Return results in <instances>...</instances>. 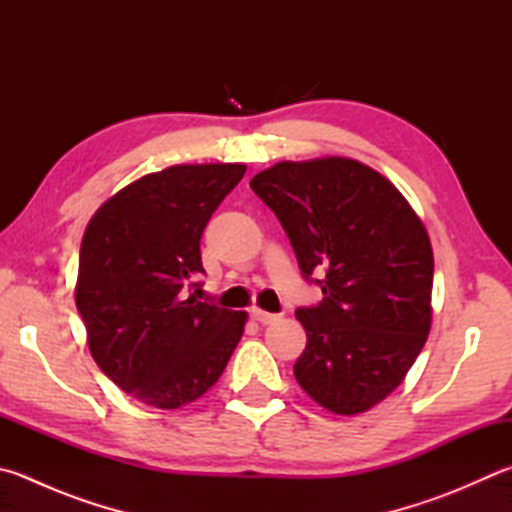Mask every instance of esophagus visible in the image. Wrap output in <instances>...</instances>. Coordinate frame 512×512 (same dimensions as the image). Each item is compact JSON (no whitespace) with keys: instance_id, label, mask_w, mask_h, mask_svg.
Instances as JSON below:
<instances>
[{"instance_id":"34e87169","label":"esophagus","mask_w":512,"mask_h":512,"mask_svg":"<svg viewBox=\"0 0 512 512\" xmlns=\"http://www.w3.org/2000/svg\"><path fill=\"white\" fill-rule=\"evenodd\" d=\"M252 318L254 321H258L260 325H269V323H274V321H278V314H269V312H263V310H258V307H254L252 310Z\"/></svg>"}]
</instances>
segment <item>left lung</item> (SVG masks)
Returning <instances> with one entry per match:
<instances>
[{"label": "left lung", "instance_id": "obj_1", "mask_svg": "<svg viewBox=\"0 0 512 512\" xmlns=\"http://www.w3.org/2000/svg\"><path fill=\"white\" fill-rule=\"evenodd\" d=\"M249 187L281 220L305 281L323 292L296 310L307 334L296 381L336 414L376 406L430 332L426 227L390 180L356 160L278 162Z\"/></svg>", "mask_w": 512, "mask_h": 512}]
</instances>
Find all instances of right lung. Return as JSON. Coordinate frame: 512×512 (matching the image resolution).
Segmentation results:
<instances>
[{"mask_svg": "<svg viewBox=\"0 0 512 512\" xmlns=\"http://www.w3.org/2000/svg\"><path fill=\"white\" fill-rule=\"evenodd\" d=\"M245 165H176L106 200L80 247L75 305L109 379L147 406L173 410L214 385L247 314L196 301L200 236Z\"/></svg>", "mask_w": 512, "mask_h": 512, "instance_id": "1", "label": "right lung"}]
</instances>
